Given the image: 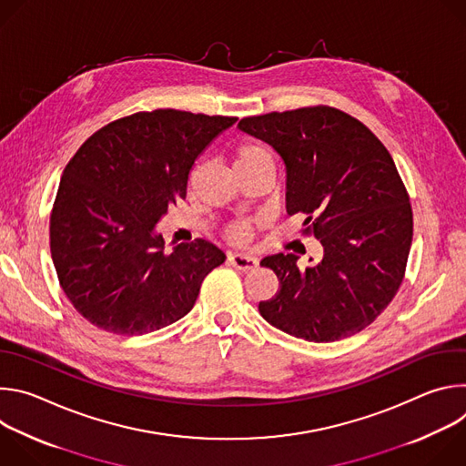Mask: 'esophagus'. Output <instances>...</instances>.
I'll return each instance as SVG.
<instances>
[{"label": "esophagus", "mask_w": 466, "mask_h": 466, "mask_svg": "<svg viewBox=\"0 0 466 466\" xmlns=\"http://www.w3.org/2000/svg\"><path fill=\"white\" fill-rule=\"evenodd\" d=\"M228 261L234 265L238 271H250V269H254L256 265H258V259L254 256L243 254V252H232L228 256Z\"/></svg>", "instance_id": "1"}]
</instances>
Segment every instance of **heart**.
<instances>
[{
	"mask_svg": "<svg viewBox=\"0 0 466 466\" xmlns=\"http://www.w3.org/2000/svg\"><path fill=\"white\" fill-rule=\"evenodd\" d=\"M258 162H271L269 151L265 149L261 144L256 142H241L234 151V167L258 164ZM250 228L247 223H234L228 228V238L232 239H245L248 236Z\"/></svg>",
	"mask_w": 466,
	"mask_h": 466,
	"instance_id": "1",
	"label": "heart"
}]
</instances>
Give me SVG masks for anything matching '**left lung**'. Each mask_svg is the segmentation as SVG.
Here are the masks:
<instances>
[{
	"label": "left lung",
	"mask_w": 466,
	"mask_h": 466,
	"mask_svg": "<svg viewBox=\"0 0 466 466\" xmlns=\"http://www.w3.org/2000/svg\"><path fill=\"white\" fill-rule=\"evenodd\" d=\"M238 127L282 157L288 214H304V234L324 248L306 269L291 252L261 259L280 282L259 302L261 317L313 343L358 334L394 299L413 239L410 195L392 157L360 119L326 105L250 116Z\"/></svg>",
	"instance_id": "1"
}]
</instances>
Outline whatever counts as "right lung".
Returning a JSON list of instances; mask_svg holds the SVG:
<instances>
[{
	"instance_id": "1",
	"label": "right lung",
	"mask_w": 466,
	"mask_h": 466,
	"mask_svg": "<svg viewBox=\"0 0 466 466\" xmlns=\"http://www.w3.org/2000/svg\"><path fill=\"white\" fill-rule=\"evenodd\" d=\"M238 117L175 108L119 117L66 166L49 219L62 291L94 326L144 336L182 319L225 261L207 239L164 250L157 223L186 197L189 171Z\"/></svg>"
}]
</instances>
